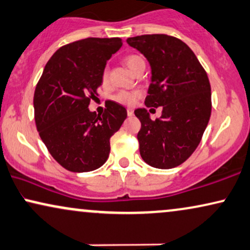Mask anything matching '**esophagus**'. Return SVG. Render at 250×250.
<instances>
[{
    "instance_id": "1",
    "label": "esophagus",
    "mask_w": 250,
    "mask_h": 250,
    "mask_svg": "<svg viewBox=\"0 0 250 250\" xmlns=\"http://www.w3.org/2000/svg\"><path fill=\"white\" fill-rule=\"evenodd\" d=\"M133 113H134V111H133V109L127 108V116H129V117H132Z\"/></svg>"
}]
</instances>
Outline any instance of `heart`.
<instances>
[{"label": "heart", "mask_w": 250, "mask_h": 250, "mask_svg": "<svg viewBox=\"0 0 250 250\" xmlns=\"http://www.w3.org/2000/svg\"><path fill=\"white\" fill-rule=\"evenodd\" d=\"M124 63L126 64V66L128 67L129 71H134L137 67L140 65V64L145 63L144 58L139 56V55H128L124 58ZM108 70H104L102 72V77H101V83L103 86H105L108 83ZM139 96V92H121L118 93L117 95L115 96L116 101H118L119 103H123V104H128L131 105L135 102V100L138 99Z\"/></svg>", "instance_id": "1"}]
</instances>
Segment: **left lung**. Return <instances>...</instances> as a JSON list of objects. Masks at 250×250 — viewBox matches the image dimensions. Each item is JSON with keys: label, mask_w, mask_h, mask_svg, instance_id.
Listing matches in <instances>:
<instances>
[{"label": "left lung", "mask_w": 250, "mask_h": 250, "mask_svg": "<svg viewBox=\"0 0 250 250\" xmlns=\"http://www.w3.org/2000/svg\"><path fill=\"white\" fill-rule=\"evenodd\" d=\"M126 42L147 58L151 70L146 106H162L151 121L145 108L134 111L141 122L138 133L140 155L157 168L176 167L199 146L210 115L211 88L206 71L192 49L165 34L128 38Z\"/></svg>", "instance_id": "left-lung-1"}]
</instances>
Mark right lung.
<instances>
[{
    "label": "right lung",
    "instance_id": "1",
    "mask_svg": "<svg viewBox=\"0 0 250 250\" xmlns=\"http://www.w3.org/2000/svg\"><path fill=\"white\" fill-rule=\"evenodd\" d=\"M119 38H87L60 48L44 66L34 92V117L41 140L71 172H89L105 163L110 138L127 117L124 106L105 102L102 115L88 109L99 96L106 61Z\"/></svg>",
    "mask_w": 250,
    "mask_h": 250
}]
</instances>
